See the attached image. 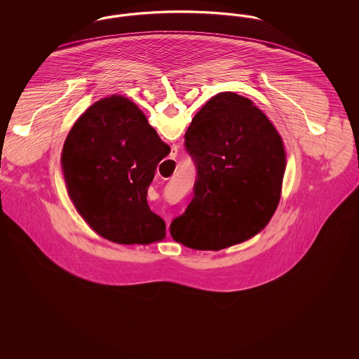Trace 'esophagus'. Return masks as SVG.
Returning <instances> with one entry per match:
<instances>
[{
    "label": "esophagus",
    "instance_id": "34e87169",
    "mask_svg": "<svg viewBox=\"0 0 359 359\" xmlns=\"http://www.w3.org/2000/svg\"><path fill=\"white\" fill-rule=\"evenodd\" d=\"M176 154H177V149H176V148H172V152L171 154H170V160H168L167 163H172L171 158H175Z\"/></svg>",
    "mask_w": 359,
    "mask_h": 359
}]
</instances>
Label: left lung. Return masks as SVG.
Segmentation results:
<instances>
[{
    "instance_id": "1",
    "label": "left lung",
    "mask_w": 359,
    "mask_h": 359,
    "mask_svg": "<svg viewBox=\"0 0 359 359\" xmlns=\"http://www.w3.org/2000/svg\"><path fill=\"white\" fill-rule=\"evenodd\" d=\"M184 137L198 177L172 238L211 252L253 238L273 217L287 168L273 123L252 100L226 91L205 102Z\"/></svg>"
}]
</instances>
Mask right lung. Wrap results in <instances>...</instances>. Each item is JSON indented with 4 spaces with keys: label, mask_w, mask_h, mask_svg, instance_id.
Instances as JSON below:
<instances>
[{
    "label": "right lung",
    "mask_w": 359,
    "mask_h": 359,
    "mask_svg": "<svg viewBox=\"0 0 359 359\" xmlns=\"http://www.w3.org/2000/svg\"><path fill=\"white\" fill-rule=\"evenodd\" d=\"M170 151L129 98L110 95L93 103L71 128L60 157L75 210L111 242L163 241L165 222L151 211L147 194Z\"/></svg>",
    "instance_id": "right-lung-1"
}]
</instances>
